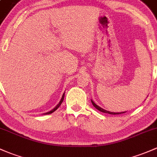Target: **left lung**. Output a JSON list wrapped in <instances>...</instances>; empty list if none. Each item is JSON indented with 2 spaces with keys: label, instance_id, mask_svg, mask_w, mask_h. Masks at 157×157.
<instances>
[{
  "label": "left lung",
  "instance_id": "1",
  "mask_svg": "<svg viewBox=\"0 0 157 157\" xmlns=\"http://www.w3.org/2000/svg\"><path fill=\"white\" fill-rule=\"evenodd\" d=\"M91 102H92V104H93V105L94 106V107L96 108V109H97V110H99V111H100V112H104V113H108V114H123V113H125V112H117V113H116V112H109V111H106V110H105V109H102V108H100L99 107V106H98L97 105V104H95L94 103V102H93V101L91 100Z\"/></svg>",
  "mask_w": 157,
  "mask_h": 157
}]
</instances>
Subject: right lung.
<instances>
[{"mask_svg": "<svg viewBox=\"0 0 157 157\" xmlns=\"http://www.w3.org/2000/svg\"><path fill=\"white\" fill-rule=\"evenodd\" d=\"M63 98H64V94H63V96H62V98H61V99H60V102H59V103L58 104V105H56V107H55V108H54V109H52V111H50V112H46V113H45V114H52V112H55V110H57V109H58V108H59V106H60V105H61V103H62V102H63Z\"/></svg>", "mask_w": 157, "mask_h": 157, "instance_id": "add662e5", "label": "right lung"}]
</instances>
